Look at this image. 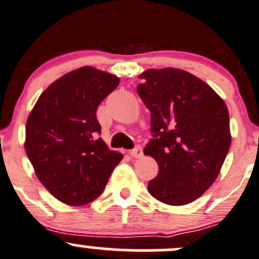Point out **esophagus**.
<instances>
[{"mask_svg":"<svg viewBox=\"0 0 259 259\" xmlns=\"http://www.w3.org/2000/svg\"><path fill=\"white\" fill-rule=\"evenodd\" d=\"M130 155L132 156V157H135V158L142 157V156H143L142 147H141V146H136V147L133 148V150L130 151Z\"/></svg>","mask_w":259,"mask_h":259,"instance_id":"esophagus-1","label":"esophagus"}]
</instances>
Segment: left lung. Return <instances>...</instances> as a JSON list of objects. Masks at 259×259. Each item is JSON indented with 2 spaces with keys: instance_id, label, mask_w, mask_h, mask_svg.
<instances>
[{
  "instance_id": "left-lung-1",
  "label": "left lung",
  "mask_w": 259,
  "mask_h": 259,
  "mask_svg": "<svg viewBox=\"0 0 259 259\" xmlns=\"http://www.w3.org/2000/svg\"><path fill=\"white\" fill-rule=\"evenodd\" d=\"M140 79L137 92L151 112L153 136L143 152L158 165L148 191L167 205L193 203L213 185L229 151L227 104L181 69H148Z\"/></svg>"
}]
</instances>
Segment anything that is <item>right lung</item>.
<instances>
[{"label":"right lung","mask_w":259,"mask_h":259,"mask_svg":"<svg viewBox=\"0 0 259 259\" xmlns=\"http://www.w3.org/2000/svg\"><path fill=\"white\" fill-rule=\"evenodd\" d=\"M119 78L92 66L69 71L42 92L26 122L25 151L40 183L78 206L103 193L122 153L98 135L97 109Z\"/></svg>","instance_id":"add662e5"}]
</instances>
